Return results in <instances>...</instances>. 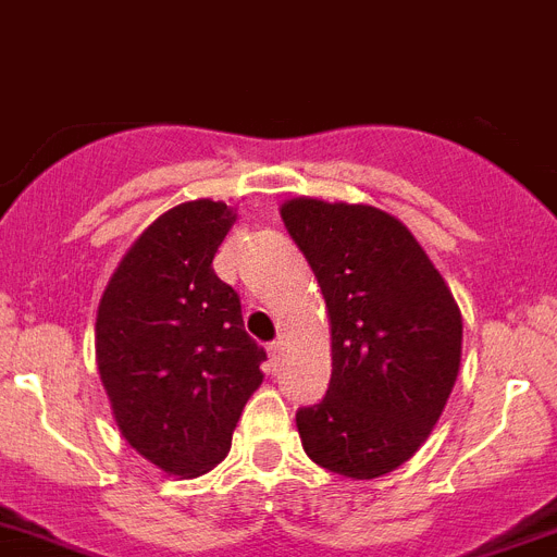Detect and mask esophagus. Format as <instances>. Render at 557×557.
<instances>
[{"mask_svg": "<svg viewBox=\"0 0 557 557\" xmlns=\"http://www.w3.org/2000/svg\"><path fill=\"white\" fill-rule=\"evenodd\" d=\"M270 351V363H278V358H282V351H284V341H273V344L268 346Z\"/></svg>", "mask_w": 557, "mask_h": 557, "instance_id": "obj_1", "label": "esophagus"}]
</instances>
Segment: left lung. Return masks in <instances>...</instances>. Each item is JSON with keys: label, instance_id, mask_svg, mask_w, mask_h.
Listing matches in <instances>:
<instances>
[{"label": "left lung", "instance_id": "left-lung-1", "mask_svg": "<svg viewBox=\"0 0 557 557\" xmlns=\"http://www.w3.org/2000/svg\"><path fill=\"white\" fill-rule=\"evenodd\" d=\"M310 261L332 330V377L296 425L312 462L377 479L434 431L462 360V312L434 261L374 206L296 197L282 206Z\"/></svg>", "mask_w": 557, "mask_h": 557}]
</instances>
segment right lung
Instances as JSON below:
<instances>
[{"mask_svg":"<svg viewBox=\"0 0 557 557\" xmlns=\"http://www.w3.org/2000/svg\"><path fill=\"white\" fill-rule=\"evenodd\" d=\"M236 211L191 199L160 213L126 250L95 318V360L121 434L169 476L208 473L261 386L268 351L245 332L213 256Z\"/></svg>","mask_w":557,"mask_h":557,"instance_id":"add662e5","label":"right lung"}]
</instances>
